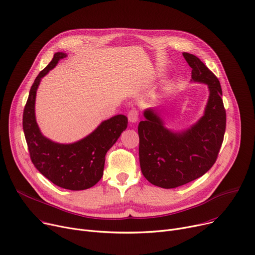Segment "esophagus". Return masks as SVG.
Wrapping results in <instances>:
<instances>
[{
    "label": "esophagus",
    "instance_id": "esophagus-1",
    "mask_svg": "<svg viewBox=\"0 0 255 255\" xmlns=\"http://www.w3.org/2000/svg\"><path fill=\"white\" fill-rule=\"evenodd\" d=\"M128 120L131 123H136L138 120V111L137 110H131L128 112Z\"/></svg>",
    "mask_w": 255,
    "mask_h": 255
}]
</instances>
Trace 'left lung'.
I'll return each instance as SVG.
<instances>
[{"mask_svg": "<svg viewBox=\"0 0 255 255\" xmlns=\"http://www.w3.org/2000/svg\"><path fill=\"white\" fill-rule=\"evenodd\" d=\"M192 67V80L205 83L209 99L204 116L191 128L173 132L158 113L144 111L138 125L139 163L143 176L154 185L174 189L204 175L215 163L224 141L227 115L216 76L197 56L183 52Z\"/></svg>", "mask_w": 255, "mask_h": 255, "instance_id": "obj_1", "label": "left lung"}]
</instances>
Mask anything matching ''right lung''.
Instances as JSON below:
<instances>
[{
    "instance_id": "obj_1",
    "label": "right lung",
    "mask_w": 255,
    "mask_h": 255,
    "mask_svg": "<svg viewBox=\"0 0 255 255\" xmlns=\"http://www.w3.org/2000/svg\"><path fill=\"white\" fill-rule=\"evenodd\" d=\"M65 56L62 52L55 53L33 82L23 111L22 126L30 160L38 170L60 188L82 191L91 188L103 177L107 151L127 128L128 119L117 115L104 121L88 136L70 144L46 138L36 121L37 89L41 79Z\"/></svg>"
}]
</instances>
